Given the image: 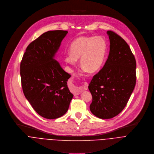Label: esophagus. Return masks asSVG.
Returning <instances> with one entry per match:
<instances>
[{
  "label": "esophagus",
  "mask_w": 154,
  "mask_h": 154,
  "mask_svg": "<svg viewBox=\"0 0 154 154\" xmlns=\"http://www.w3.org/2000/svg\"><path fill=\"white\" fill-rule=\"evenodd\" d=\"M88 89V83L87 82H84V84L81 87V88L78 90V91L75 94V95H78L81 94L82 92L84 90H87Z\"/></svg>",
  "instance_id": "34e87169"
}]
</instances>
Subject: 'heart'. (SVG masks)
<instances>
[{
    "mask_svg": "<svg viewBox=\"0 0 154 154\" xmlns=\"http://www.w3.org/2000/svg\"><path fill=\"white\" fill-rule=\"evenodd\" d=\"M107 50V42L100 36H81L73 40L69 47L70 54L65 57L66 62L75 66L77 60L85 72L93 73L102 67Z\"/></svg>",
    "mask_w": 154,
    "mask_h": 154,
    "instance_id": "b5f03b06",
    "label": "heart"
}]
</instances>
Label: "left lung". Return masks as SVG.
Masks as SVG:
<instances>
[{
	"label": "left lung",
	"instance_id": "left-lung-1",
	"mask_svg": "<svg viewBox=\"0 0 154 154\" xmlns=\"http://www.w3.org/2000/svg\"><path fill=\"white\" fill-rule=\"evenodd\" d=\"M108 58L92 78L88 89L92 96L90 110L101 119H110L126 107L136 83V60L126 42L112 31Z\"/></svg>",
	"mask_w": 154,
	"mask_h": 154
}]
</instances>
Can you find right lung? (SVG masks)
Wrapping results in <instances>:
<instances>
[{
  "instance_id": "1",
  "label": "right lung",
  "mask_w": 154,
  "mask_h": 154,
  "mask_svg": "<svg viewBox=\"0 0 154 154\" xmlns=\"http://www.w3.org/2000/svg\"><path fill=\"white\" fill-rule=\"evenodd\" d=\"M67 31H48L29 44L20 63L24 95L34 110L47 119H56L68 110L73 95L67 87L70 75L55 59Z\"/></svg>"
}]
</instances>
